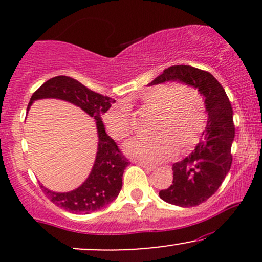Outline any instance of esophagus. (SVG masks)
<instances>
[{
  "mask_svg": "<svg viewBox=\"0 0 262 262\" xmlns=\"http://www.w3.org/2000/svg\"><path fill=\"white\" fill-rule=\"evenodd\" d=\"M138 164H139L141 167H144V169H145V170H148V171H152V170H154V169H156V167L154 166V165H149V164H145V162H138Z\"/></svg>",
  "mask_w": 262,
  "mask_h": 262,
  "instance_id": "34e87169",
  "label": "esophagus"
}]
</instances>
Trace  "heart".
I'll return each mask as SVG.
<instances>
[{
	"mask_svg": "<svg viewBox=\"0 0 262 262\" xmlns=\"http://www.w3.org/2000/svg\"><path fill=\"white\" fill-rule=\"evenodd\" d=\"M140 107L154 114L151 138H138L125 144V151L138 160L161 162L193 148L206 124L204 98L196 87L156 85L140 96ZM113 139L123 141L133 133V123L124 107L118 106L104 117Z\"/></svg>",
	"mask_w": 262,
	"mask_h": 262,
	"instance_id": "obj_1",
	"label": "heart"
}]
</instances>
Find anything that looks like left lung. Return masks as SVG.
<instances>
[{
    "label": "left lung",
    "mask_w": 262,
    "mask_h": 262,
    "mask_svg": "<svg viewBox=\"0 0 262 262\" xmlns=\"http://www.w3.org/2000/svg\"><path fill=\"white\" fill-rule=\"evenodd\" d=\"M165 81L196 87L206 98L208 121L200 143L187 158L172 165V185L159 192L165 202L194 207L215 193L230 170L231 143L235 135L233 108L223 86L208 71L189 65L170 66L149 85Z\"/></svg>",
    "instance_id": "8db88e82"
}]
</instances>
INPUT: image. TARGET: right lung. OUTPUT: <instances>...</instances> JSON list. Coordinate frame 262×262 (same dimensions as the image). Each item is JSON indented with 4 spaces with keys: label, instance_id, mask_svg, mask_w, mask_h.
<instances>
[{
    "label": "right lung",
    "instance_id": "add662e5",
    "mask_svg": "<svg viewBox=\"0 0 262 262\" xmlns=\"http://www.w3.org/2000/svg\"><path fill=\"white\" fill-rule=\"evenodd\" d=\"M41 98H59L79 106L97 124L98 148L95 164L87 180L74 191L59 193L40 185L41 191L54 204L71 213H89L103 208L116 200L122 188V176L128 166V159L117 146L116 141L104 130L102 114L112 106L113 100L107 96L91 91L77 80L69 76H56L45 81L32 95L28 103Z\"/></svg>",
    "mask_w": 262,
    "mask_h": 262
}]
</instances>
